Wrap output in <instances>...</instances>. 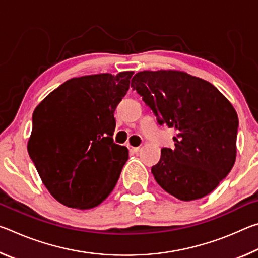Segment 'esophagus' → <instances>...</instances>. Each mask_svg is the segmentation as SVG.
I'll return each mask as SVG.
<instances>
[{
  "mask_svg": "<svg viewBox=\"0 0 258 258\" xmlns=\"http://www.w3.org/2000/svg\"><path fill=\"white\" fill-rule=\"evenodd\" d=\"M127 148L130 149V151L132 152H138L140 150V147H132L131 145H127Z\"/></svg>",
  "mask_w": 258,
  "mask_h": 258,
  "instance_id": "obj_1",
  "label": "esophagus"
}]
</instances>
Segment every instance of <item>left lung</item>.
Here are the masks:
<instances>
[{
  "label": "left lung",
  "instance_id": "obj_1",
  "mask_svg": "<svg viewBox=\"0 0 258 258\" xmlns=\"http://www.w3.org/2000/svg\"><path fill=\"white\" fill-rule=\"evenodd\" d=\"M131 86L160 125L176 130L175 148H163L152 166L157 183L190 202L207 196L232 169L237 156L238 115L211 83L180 71H143Z\"/></svg>",
  "mask_w": 258,
  "mask_h": 258
}]
</instances>
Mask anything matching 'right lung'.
I'll use <instances>...</instances> for the list:
<instances>
[{
	"label": "right lung",
	"instance_id": "right-lung-1",
	"mask_svg": "<svg viewBox=\"0 0 258 258\" xmlns=\"http://www.w3.org/2000/svg\"><path fill=\"white\" fill-rule=\"evenodd\" d=\"M133 74L72 78L35 108L28 154L43 184L64 206H98L118 181L128 150L113 143V112Z\"/></svg>",
	"mask_w": 258,
	"mask_h": 258
}]
</instances>
